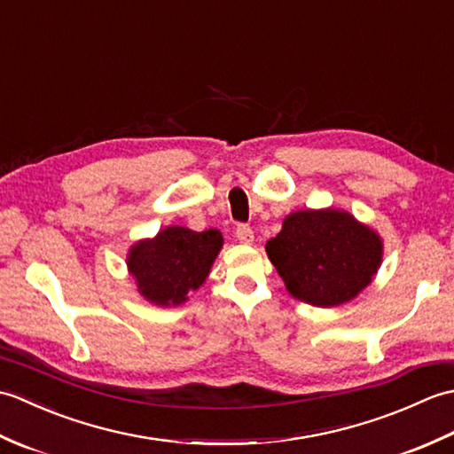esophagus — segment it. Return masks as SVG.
<instances>
[{
    "instance_id": "34e87169",
    "label": "esophagus",
    "mask_w": 454,
    "mask_h": 454,
    "mask_svg": "<svg viewBox=\"0 0 454 454\" xmlns=\"http://www.w3.org/2000/svg\"><path fill=\"white\" fill-rule=\"evenodd\" d=\"M236 238L242 244H252L254 242V230L249 228L247 224H238L236 228Z\"/></svg>"
}]
</instances>
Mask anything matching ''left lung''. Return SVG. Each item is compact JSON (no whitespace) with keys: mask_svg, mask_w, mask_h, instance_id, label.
<instances>
[{"mask_svg":"<svg viewBox=\"0 0 454 454\" xmlns=\"http://www.w3.org/2000/svg\"><path fill=\"white\" fill-rule=\"evenodd\" d=\"M265 249L286 291L324 308L353 301L382 259L380 238L335 208L293 212Z\"/></svg>","mask_w":454,"mask_h":454,"instance_id":"obj_1","label":"left lung"}]
</instances>
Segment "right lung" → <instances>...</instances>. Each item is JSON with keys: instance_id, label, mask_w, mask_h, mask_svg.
Listing matches in <instances>:
<instances>
[{"instance_id": "add662e5", "label": "right lung", "mask_w": 454, "mask_h": 454, "mask_svg": "<svg viewBox=\"0 0 454 454\" xmlns=\"http://www.w3.org/2000/svg\"><path fill=\"white\" fill-rule=\"evenodd\" d=\"M222 247L218 230L192 232L171 226L130 249L129 269L138 291L160 306L185 302V294L205 283Z\"/></svg>"}]
</instances>
